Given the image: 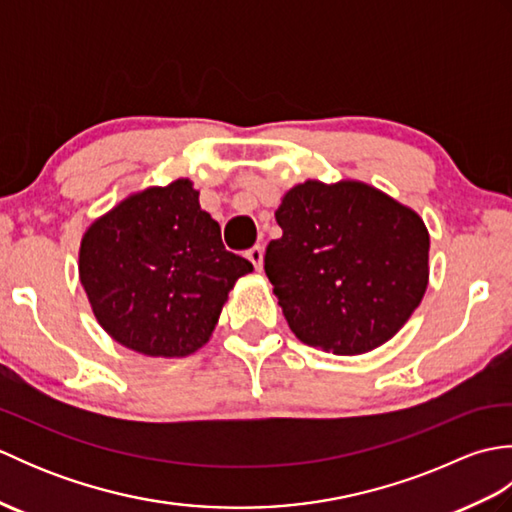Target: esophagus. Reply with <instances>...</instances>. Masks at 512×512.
I'll list each match as a JSON object with an SVG mask.
<instances>
[{
  "label": "esophagus",
  "instance_id": "esophagus-1",
  "mask_svg": "<svg viewBox=\"0 0 512 512\" xmlns=\"http://www.w3.org/2000/svg\"><path fill=\"white\" fill-rule=\"evenodd\" d=\"M246 257L250 259V262H253V266H255V270H262V262H264V246H253V248H248L246 250Z\"/></svg>",
  "mask_w": 512,
  "mask_h": 512
}]
</instances>
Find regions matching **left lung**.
<instances>
[{
  "mask_svg": "<svg viewBox=\"0 0 512 512\" xmlns=\"http://www.w3.org/2000/svg\"><path fill=\"white\" fill-rule=\"evenodd\" d=\"M275 220L264 270L301 343L354 356L389 341L420 306L429 233L416 211L369 184L308 180Z\"/></svg>",
  "mask_w": 512,
  "mask_h": 512,
  "instance_id": "left-lung-1",
  "label": "left lung"
}]
</instances>
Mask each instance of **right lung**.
Returning a JSON list of instances; mask_svg holds the SVG:
<instances>
[{"mask_svg": "<svg viewBox=\"0 0 512 512\" xmlns=\"http://www.w3.org/2000/svg\"><path fill=\"white\" fill-rule=\"evenodd\" d=\"M253 270L222 244L191 180L129 195L83 235L81 284L114 341L145 356H189L209 341L228 292Z\"/></svg>", "mask_w": 512, "mask_h": 512, "instance_id": "add662e5", "label": "right lung"}]
</instances>
